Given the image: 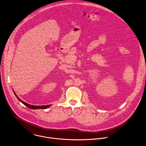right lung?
<instances>
[{
  "label": "right lung",
  "mask_w": 146,
  "mask_h": 146,
  "mask_svg": "<svg viewBox=\"0 0 146 146\" xmlns=\"http://www.w3.org/2000/svg\"><path fill=\"white\" fill-rule=\"evenodd\" d=\"M14 92V91H13ZM14 94L15 95H16V96L17 97V98L19 100V101H20L22 103H23L25 106H27L28 108H29L30 109H33V110H35V109H46V108H47L48 107H50L51 106V105H47V106H33V105H30L28 103H26L25 102L22 101L21 99H20V98H19L17 96V95L16 94V93L14 92Z\"/></svg>",
  "instance_id": "right-lung-1"
}]
</instances>
